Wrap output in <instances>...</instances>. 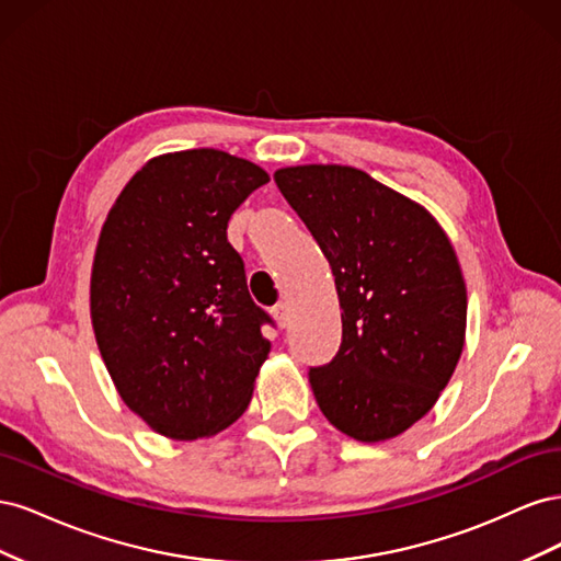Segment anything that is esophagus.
Listing matches in <instances>:
<instances>
[{
	"label": "esophagus",
	"mask_w": 561,
	"mask_h": 561,
	"mask_svg": "<svg viewBox=\"0 0 561 561\" xmlns=\"http://www.w3.org/2000/svg\"><path fill=\"white\" fill-rule=\"evenodd\" d=\"M271 313H274L276 322L280 328H287L290 325V307H287V301H278L274 309H271Z\"/></svg>",
	"instance_id": "34e87169"
}]
</instances>
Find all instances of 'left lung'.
I'll use <instances>...</instances> for the list:
<instances>
[{"label": "left lung", "mask_w": 561, "mask_h": 561, "mask_svg": "<svg viewBox=\"0 0 561 561\" xmlns=\"http://www.w3.org/2000/svg\"><path fill=\"white\" fill-rule=\"evenodd\" d=\"M274 180L342 304V346L309 369L320 412L360 443L396 437L431 412L463 351L466 283L447 233L358 168L295 165Z\"/></svg>", "instance_id": "1"}]
</instances>
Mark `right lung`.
Returning <instances> with one entry per match:
<instances>
[{
    "instance_id": "1",
    "label": "right lung",
    "mask_w": 561,
    "mask_h": 561,
    "mask_svg": "<svg viewBox=\"0 0 561 561\" xmlns=\"http://www.w3.org/2000/svg\"><path fill=\"white\" fill-rule=\"evenodd\" d=\"M266 182L219 149L163 154L130 178L100 231L95 342L118 396L165 437L225 431L252 398L274 320L248 293L227 225Z\"/></svg>"
}]
</instances>
